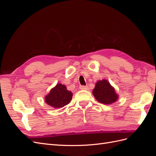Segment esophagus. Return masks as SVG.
Masks as SVG:
<instances>
[{
	"instance_id": "34e87169",
	"label": "esophagus",
	"mask_w": 156,
	"mask_h": 156,
	"mask_svg": "<svg viewBox=\"0 0 156 156\" xmlns=\"http://www.w3.org/2000/svg\"><path fill=\"white\" fill-rule=\"evenodd\" d=\"M80 89L81 90H88V86H84V85H81L80 86Z\"/></svg>"
}]
</instances>
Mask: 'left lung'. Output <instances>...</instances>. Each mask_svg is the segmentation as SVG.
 Wrapping results in <instances>:
<instances>
[{"instance_id": "obj_1", "label": "left lung", "mask_w": 156, "mask_h": 156, "mask_svg": "<svg viewBox=\"0 0 156 156\" xmlns=\"http://www.w3.org/2000/svg\"><path fill=\"white\" fill-rule=\"evenodd\" d=\"M92 92L96 100L103 104H111L115 102L119 98L115 93L114 88L105 79L97 82Z\"/></svg>"}]
</instances>
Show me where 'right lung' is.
I'll use <instances>...</instances> for the list:
<instances>
[{"label":"right lung","mask_w":156,"mask_h":156,"mask_svg":"<svg viewBox=\"0 0 156 156\" xmlns=\"http://www.w3.org/2000/svg\"><path fill=\"white\" fill-rule=\"evenodd\" d=\"M72 96V92L68 90L66 86L57 84L55 88L51 90L50 93L45 99L49 105L55 108H60L69 104Z\"/></svg>","instance_id":"obj_1"}]
</instances>
